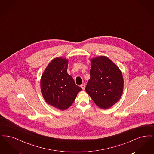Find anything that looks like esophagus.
I'll list each match as a JSON object with an SVG mask.
<instances>
[{
  "label": "esophagus",
  "mask_w": 154,
  "mask_h": 154,
  "mask_svg": "<svg viewBox=\"0 0 154 154\" xmlns=\"http://www.w3.org/2000/svg\"><path fill=\"white\" fill-rule=\"evenodd\" d=\"M81 88H82L83 90H84V89H85V84H84L81 85Z\"/></svg>",
  "instance_id": "esophagus-1"
}]
</instances>
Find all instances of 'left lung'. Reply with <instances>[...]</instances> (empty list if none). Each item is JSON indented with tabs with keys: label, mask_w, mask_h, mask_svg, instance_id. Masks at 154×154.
<instances>
[{
	"label": "left lung",
	"mask_w": 154,
	"mask_h": 154,
	"mask_svg": "<svg viewBox=\"0 0 154 154\" xmlns=\"http://www.w3.org/2000/svg\"><path fill=\"white\" fill-rule=\"evenodd\" d=\"M90 76L85 90L98 107L110 108L120 99L124 89L122 74L110 59L104 56L92 59Z\"/></svg>",
	"instance_id": "8db88e82"
}]
</instances>
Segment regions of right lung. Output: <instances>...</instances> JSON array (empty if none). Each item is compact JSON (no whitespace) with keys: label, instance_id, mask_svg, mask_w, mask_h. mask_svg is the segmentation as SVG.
<instances>
[{"label":"right lung","instance_id":"1","mask_svg":"<svg viewBox=\"0 0 154 154\" xmlns=\"http://www.w3.org/2000/svg\"><path fill=\"white\" fill-rule=\"evenodd\" d=\"M67 65L66 59H54L46 67L40 82L45 102L60 110L69 108L82 89L67 73Z\"/></svg>","mask_w":154,"mask_h":154}]
</instances>
